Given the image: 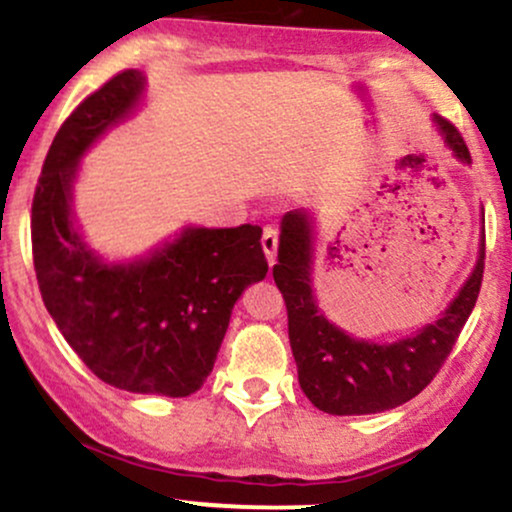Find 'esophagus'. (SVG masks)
<instances>
[{
  "mask_svg": "<svg viewBox=\"0 0 512 512\" xmlns=\"http://www.w3.org/2000/svg\"><path fill=\"white\" fill-rule=\"evenodd\" d=\"M278 229H275L273 225H268V227H263V237H261V246H263V251H266V258H268V263H275V256H278Z\"/></svg>",
  "mask_w": 512,
  "mask_h": 512,
  "instance_id": "obj_1",
  "label": "esophagus"
}]
</instances>
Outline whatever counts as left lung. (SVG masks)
<instances>
[{
	"mask_svg": "<svg viewBox=\"0 0 512 512\" xmlns=\"http://www.w3.org/2000/svg\"><path fill=\"white\" fill-rule=\"evenodd\" d=\"M445 142L472 164L467 142L447 118H435ZM312 222L304 212H287L280 232L273 280L287 307V333L302 392L319 411L363 416L406 404L433 382L472 314L484 278V249L472 278L464 283L442 319L389 346L358 341L329 324L312 295Z\"/></svg>",
	"mask_w": 512,
	"mask_h": 512,
	"instance_id": "obj_1",
	"label": "left lung"
}]
</instances>
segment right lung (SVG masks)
<instances>
[{"label": "right lung", "instance_id": "add662e5", "mask_svg": "<svg viewBox=\"0 0 512 512\" xmlns=\"http://www.w3.org/2000/svg\"><path fill=\"white\" fill-rule=\"evenodd\" d=\"M145 79L123 70L60 125L31 205L33 268L57 329L99 380L137 394L188 396L215 365L229 314L268 261L261 227L186 229L147 261L106 266L74 232L72 183L79 157L128 116Z\"/></svg>", "mask_w": 512, "mask_h": 512}]
</instances>
